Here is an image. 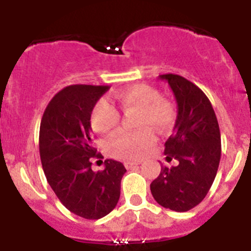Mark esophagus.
Instances as JSON below:
<instances>
[{
    "label": "esophagus",
    "mask_w": 251,
    "mask_h": 251,
    "mask_svg": "<svg viewBox=\"0 0 251 251\" xmlns=\"http://www.w3.org/2000/svg\"><path fill=\"white\" fill-rule=\"evenodd\" d=\"M141 165V162L139 161H126L124 162V166H126V168H132L134 167V166H138Z\"/></svg>",
    "instance_id": "esophagus-1"
}]
</instances>
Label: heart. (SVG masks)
<instances>
[{"label": "heart", "mask_w": 251, "mask_h": 251, "mask_svg": "<svg viewBox=\"0 0 251 251\" xmlns=\"http://www.w3.org/2000/svg\"><path fill=\"white\" fill-rule=\"evenodd\" d=\"M122 110L138 112L137 127L139 132H122L109 142V152L117 158L136 159L145 156L154 145L156 137L151 129L166 130L174 122L175 113L170 101L159 98V93L147 84H136L117 93ZM121 114L108 99L101 98L95 103L90 114L92 128L99 134H110L119 126Z\"/></svg>", "instance_id": "1"}]
</instances>
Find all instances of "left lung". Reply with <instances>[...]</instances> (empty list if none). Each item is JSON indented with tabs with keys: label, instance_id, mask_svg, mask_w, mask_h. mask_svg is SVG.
<instances>
[{
	"label": "left lung",
	"instance_id": "1",
	"mask_svg": "<svg viewBox=\"0 0 251 251\" xmlns=\"http://www.w3.org/2000/svg\"><path fill=\"white\" fill-rule=\"evenodd\" d=\"M167 80L177 103L175 133L165 143L171 168L162 166L151 192L161 206L177 212L194 208L205 199L214 182L221 157L220 128L205 93L176 74L159 75Z\"/></svg>",
	"mask_w": 251,
	"mask_h": 251
}]
</instances>
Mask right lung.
<instances>
[{"mask_svg": "<svg viewBox=\"0 0 251 251\" xmlns=\"http://www.w3.org/2000/svg\"><path fill=\"white\" fill-rule=\"evenodd\" d=\"M108 85L76 84L60 90L44 112L40 124V158L52 191L69 211L88 220L109 214L121 196L123 163L106 159L94 172L90 114Z\"/></svg>", "mask_w": 251, "mask_h": 251, "instance_id": "1", "label": "right lung"}]
</instances>
